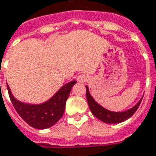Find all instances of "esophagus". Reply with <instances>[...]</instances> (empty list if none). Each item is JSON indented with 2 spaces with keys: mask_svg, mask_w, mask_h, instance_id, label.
Returning a JSON list of instances; mask_svg holds the SVG:
<instances>
[{
  "mask_svg": "<svg viewBox=\"0 0 156 156\" xmlns=\"http://www.w3.org/2000/svg\"><path fill=\"white\" fill-rule=\"evenodd\" d=\"M87 79H88V75H87V74H84V73L79 74V75L78 76V78H77L78 82H79V83L86 82Z\"/></svg>",
  "mask_w": 156,
  "mask_h": 156,
  "instance_id": "obj_1",
  "label": "esophagus"
}]
</instances>
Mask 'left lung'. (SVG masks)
<instances>
[{
  "instance_id": "obj_1",
  "label": "left lung",
  "mask_w": 156,
  "mask_h": 156,
  "mask_svg": "<svg viewBox=\"0 0 156 156\" xmlns=\"http://www.w3.org/2000/svg\"><path fill=\"white\" fill-rule=\"evenodd\" d=\"M85 87H86L87 101H88V104H89V107H90L91 113L98 119L101 120L102 122L108 123V124L121 123L128 119L129 118H131L137 110L141 101H142V99H143L142 98L133 108H131V109H128L126 111H124V112H112V111H109L108 109H105L101 105L98 104L96 101L94 100V98L90 96L88 86Z\"/></svg>"
}]
</instances>
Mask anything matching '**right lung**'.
<instances>
[{
  "label": "right lung",
  "instance_id": "add662e5",
  "mask_svg": "<svg viewBox=\"0 0 156 156\" xmlns=\"http://www.w3.org/2000/svg\"><path fill=\"white\" fill-rule=\"evenodd\" d=\"M75 80L66 83L60 88L51 99L42 103L33 105L24 103L16 100L7 84L8 95L17 113L29 126L36 129H47L54 126L64 114L66 101L71 90L76 83Z\"/></svg>",
  "mask_w": 156,
  "mask_h": 156
}]
</instances>
